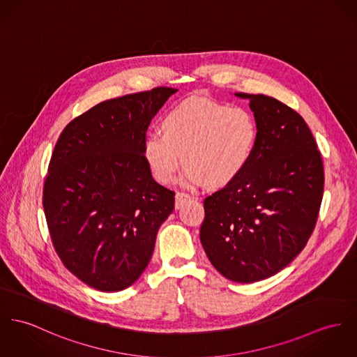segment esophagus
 Instances as JSON below:
<instances>
[{"label": "esophagus", "instance_id": "1", "mask_svg": "<svg viewBox=\"0 0 357 357\" xmlns=\"http://www.w3.org/2000/svg\"><path fill=\"white\" fill-rule=\"evenodd\" d=\"M192 199V197L189 195V194H186V192H176L175 194V208L176 209H179V208H182L186 202H189Z\"/></svg>", "mask_w": 357, "mask_h": 357}]
</instances>
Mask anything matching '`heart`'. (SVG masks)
<instances>
[{
  "instance_id": "b5f03b06",
  "label": "heart",
  "mask_w": 357,
  "mask_h": 357,
  "mask_svg": "<svg viewBox=\"0 0 357 357\" xmlns=\"http://www.w3.org/2000/svg\"><path fill=\"white\" fill-rule=\"evenodd\" d=\"M258 125L251 111L204 96H192L165 114L163 132H149L142 155L153 176L169 183L183 159L186 186L220 188L236 179L251 162Z\"/></svg>"
}]
</instances>
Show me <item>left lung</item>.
<instances>
[{
	"label": "left lung",
	"mask_w": 357,
	"mask_h": 357,
	"mask_svg": "<svg viewBox=\"0 0 357 357\" xmlns=\"http://www.w3.org/2000/svg\"><path fill=\"white\" fill-rule=\"evenodd\" d=\"M248 99L258 144L246 169L204 201L199 239L225 278L255 282L278 273L302 251L324 195L321 152L302 116L275 98Z\"/></svg>",
	"instance_id": "left-lung-1"
}]
</instances>
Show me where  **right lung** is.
Listing matches in <instances>:
<instances>
[{
    "instance_id": "add662e5",
    "label": "right lung",
    "mask_w": 357,
    "mask_h": 357,
    "mask_svg": "<svg viewBox=\"0 0 357 357\" xmlns=\"http://www.w3.org/2000/svg\"><path fill=\"white\" fill-rule=\"evenodd\" d=\"M176 91L159 86L102 102L55 144L43 188L50 236L65 268L98 291L137 281L174 211L175 192L152 178L142 142Z\"/></svg>"
}]
</instances>
